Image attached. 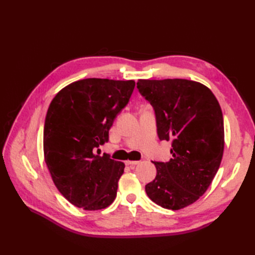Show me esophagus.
Here are the masks:
<instances>
[{
	"mask_svg": "<svg viewBox=\"0 0 255 255\" xmlns=\"http://www.w3.org/2000/svg\"><path fill=\"white\" fill-rule=\"evenodd\" d=\"M138 164H139V161H137V160H127L126 161V165L129 166V167H135Z\"/></svg>",
	"mask_w": 255,
	"mask_h": 255,
	"instance_id": "obj_1",
	"label": "esophagus"
}]
</instances>
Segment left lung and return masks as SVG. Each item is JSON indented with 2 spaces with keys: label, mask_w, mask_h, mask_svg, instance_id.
Here are the masks:
<instances>
[{
  "label": "left lung",
  "mask_w": 255,
  "mask_h": 255,
  "mask_svg": "<svg viewBox=\"0 0 255 255\" xmlns=\"http://www.w3.org/2000/svg\"><path fill=\"white\" fill-rule=\"evenodd\" d=\"M137 88L155 111L159 139L171 141L172 158L152 161L156 176L145 192L161 207L181 210L204 194L219 169L225 149L220 105L195 81L138 80Z\"/></svg>",
  "instance_id": "obj_1"
}]
</instances>
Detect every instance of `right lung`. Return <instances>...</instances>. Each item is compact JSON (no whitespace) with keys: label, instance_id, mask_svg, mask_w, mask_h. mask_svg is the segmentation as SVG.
Segmentation results:
<instances>
[{"label":"right lung","instance_id":"1","mask_svg":"<svg viewBox=\"0 0 255 255\" xmlns=\"http://www.w3.org/2000/svg\"><path fill=\"white\" fill-rule=\"evenodd\" d=\"M134 87L133 80H80L61 89L48 109L45 164L60 194L85 211L102 210L117 196L126 165L95 151L109 141L113 122Z\"/></svg>","mask_w":255,"mask_h":255}]
</instances>
